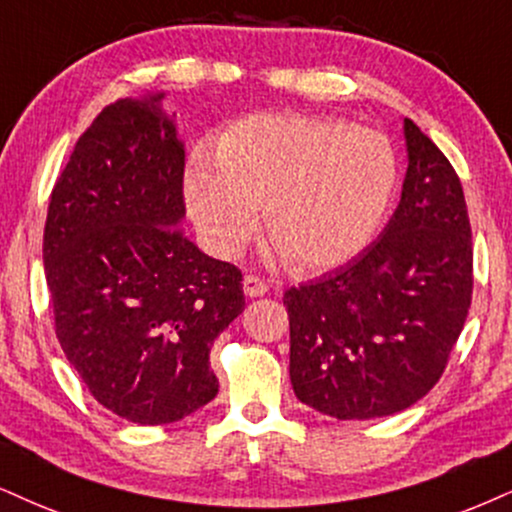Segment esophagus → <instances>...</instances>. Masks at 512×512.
Masks as SVG:
<instances>
[{
	"mask_svg": "<svg viewBox=\"0 0 512 512\" xmlns=\"http://www.w3.org/2000/svg\"><path fill=\"white\" fill-rule=\"evenodd\" d=\"M266 292H268V282L266 280H261L258 275H246L244 277V294L246 296H251V299H254V296H263Z\"/></svg>",
	"mask_w": 512,
	"mask_h": 512,
	"instance_id": "1",
	"label": "esophagus"
}]
</instances>
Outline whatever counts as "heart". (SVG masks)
<instances>
[{
    "label": "heart",
    "instance_id": "obj_1",
    "mask_svg": "<svg viewBox=\"0 0 512 512\" xmlns=\"http://www.w3.org/2000/svg\"><path fill=\"white\" fill-rule=\"evenodd\" d=\"M216 151V163H189L185 197L223 258L256 235L268 198L275 256L306 273L344 266L377 235L399 185L389 137L342 118L256 113L230 125Z\"/></svg>",
    "mask_w": 512,
    "mask_h": 512
}]
</instances>
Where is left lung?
<instances>
[{"label": "left lung", "instance_id": "left-lung-1", "mask_svg": "<svg viewBox=\"0 0 512 512\" xmlns=\"http://www.w3.org/2000/svg\"><path fill=\"white\" fill-rule=\"evenodd\" d=\"M399 208L346 266L285 294L296 399L337 420L394 415L439 382L472 301L463 187L437 144L403 118Z\"/></svg>", "mask_w": 512, "mask_h": 512}]
</instances>
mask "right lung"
Masks as SVG:
<instances>
[{
  "mask_svg": "<svg viewBox=\"0 0 512 512\" xmlns=\"http://www.w3.org/2000/svg\"><path fill=\"white\" fill-rule=\"evenodd\" d=\"M161 99H118L82 132L42 242L68 363L137 425L178 422L218 394L208 353L244 311L242 273L180 230L185 144Z\"/></svg>",
  "mask_w": 512,
  "mask_h": 512,
  "instance_id": "right-lung-1",
  "label": "right lung"
}]
</instances>
